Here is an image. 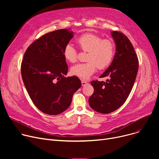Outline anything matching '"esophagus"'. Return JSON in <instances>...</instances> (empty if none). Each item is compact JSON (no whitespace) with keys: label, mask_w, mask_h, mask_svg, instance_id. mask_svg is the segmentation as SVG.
<instances>
[{"label":"esophagus","mask_w":159,"mask_h":159,"mask_svg":"<svg viewBox=\"0 0 159 159\" xmlns=\"http://www.w3.org/2000/svg\"><path fill=\"white\" fill-rule=\"evenodd\" d=\"M81 83H82V86H86L88 84V82L86 80H82Z\"/></svg>","instance_id":"esophagus-1"}]
</instances>
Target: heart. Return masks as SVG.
Segmentation results:
<instances>
[{
    "mask_svg": "<svg viewBox=\"0 0 159 159\" xmlns=\"http://www.w3.org/2000/svg\"><path fill=\"white\" fill-rule=\"evenodd\" d=\"M77 43L82 50L88 52V61L72 66L71 73L73 75L82 79H88L95 71L97 67L102 70L111 62L115 46L110 40L102 39L92 33H85L77 39ZM63 55L65 59L70 62L73 63L77 60V50L71 44L66 45Z\"/></svg>",
    "mask_w": 159,
    "mask_h": 159,
    "instance_id": "obj_1",
    "label": "heart"
}]
</instances>
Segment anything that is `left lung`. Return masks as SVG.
Returning a JSON list of instances; mask_svg holds the SVG:
<instances>
[{"instance_id": "left-lung-1", "label": "left lung", "mask_w": 159, "mask_h": 159, "mask_svg": "<svg viewBox=\"0 0 159 159\" xmlns=\"http://www.w3.org/2000/svg\"><path fill=\"white\" fill-rule=\"evenodd\" d=\"M111 33L116 52L111 65L100 77H109L110 79L91 81L94 92L89 98L90 107L104 114L117 110L126 101L139 69L138 58L128 38L119 31Z\"/></svg>"}]
</instances>
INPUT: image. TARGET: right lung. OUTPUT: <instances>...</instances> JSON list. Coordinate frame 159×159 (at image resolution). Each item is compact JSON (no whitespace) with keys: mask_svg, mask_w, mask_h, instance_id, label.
Masks as SVG:
<instances>
[{"mask_svg":"<svg viewBox=\"0 0 159 159\" xmlns=\"http://www.w3.org/2000/svg\"><path fill=\"white\" fill-rule=\"evenodd\" d=\"M73 37L68 29L49 32L33 42L24 55V86L33 104L46 114L55 115L68 109L81 86L76 76L65 77L68 67L63 51Z\"/></svg>","mask_w":159,"mask_h":159,"instance_id":"add662e5","label":"right lung"}]
</instances>
